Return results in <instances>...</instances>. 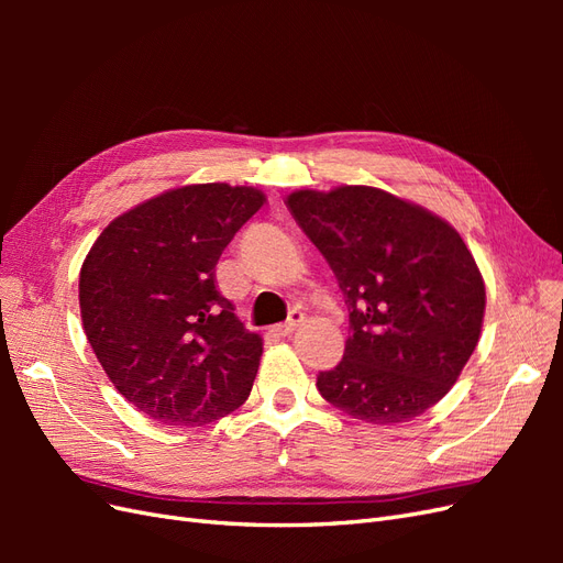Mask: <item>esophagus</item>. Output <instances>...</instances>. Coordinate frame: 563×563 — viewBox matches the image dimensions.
<instances>
[{
	"instance_id": "esophagus-1",
	"label": "esophagus",
	"mask_w": 563,
	"mask_h": 563,
	"mask_svg": "<svg viewBox=\"0 0 563 563\" xmlns=\"http://www.w3.org/2000/svg\"><path fill=\"white\" fill-rule=\"evenodd\" d=\"M305 321V314L300 312V310H291V314H288V321L286 323H282V327H277L275 331H277V335H291L298 327H300V323Z\"/></svg>"
}]
</instances>
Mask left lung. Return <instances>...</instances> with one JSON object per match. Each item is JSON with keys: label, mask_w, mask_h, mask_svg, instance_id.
<instances>
[{"label": "left lung", "mask_w": 563, "mask_h": 563, "mask_svg": "<svg viewBox=\"0 0 563 563\" xmlns=\"http://www.w3.org/2000/svg\"><path fill=\"white\" fill-rule=\"evenodd\" d=\"M286 207L321 251L350 310L343 362L321 397L373 424L406 422L449 395L482 335L486 288L444 218L378 187L296 190Z\"/></svg>", "instance_id": "1"}]
</instances>
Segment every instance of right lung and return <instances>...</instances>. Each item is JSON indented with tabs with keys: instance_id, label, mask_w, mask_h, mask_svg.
I'll use <instances>...</instances> for the list:
<instances>
[{
	"instance_id": "1",
	"label": "right lung",
	"mask_w": 563,
	"mask_h": 563,
	"mask_svg": "<svg viewBox=\"0 0 563 563\" xmlns=\"http://www.w3.org/2000/svg\"><path fill=\"white\" fill-rule=\"evenodd\" d=\"M263 203L246 185L176 187L117 216L84 258V333L119 395L152 420L195 428L246 401L263 338L220 296L216 265Z\"/></svg>"
}]
</instances>
